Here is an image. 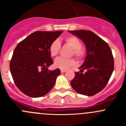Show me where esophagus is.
I'll list each match as a JSON object with an SVG mask.
<instances>
[{"instance_id": "obj_1", "label": "esophagus", "mask_w": 126, "mask_h": 126, "mask_svg": "<svg viewBox=\"0 0 126 126\" xmlns=\"http://www.w3.org/2000/svg\"><path fill=\"white\" fill-rule=\"evenodd\" d=\"M66 70V69H61V72H65Z\"/></svg>"}]
</instances>
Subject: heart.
I'll return each mask as SVG.
<instances>
[{
	"instance_id": "1",
	"label": "heart",
	"mask_w": 126,
	"mask_h": 126,
	"mask_svg": "<svg viewBox=\"0 0 126 126\" xmlns=\"http://www.w3.org/2000/svg\"><path fill=\"white\" fill-rule=\"evenodd\" d=\"M64 41L67 45L72 48L71 55H74L78 59H82L85 55V50L81 46V43L77 37L69 35L64 38ZM61 48V44L58 39H55L52 42L49 48V54L51 57H55L58 54ZM76 64L74 58H64L58 57L55 60L54 66L55 68L61 69H67Z\"/></svg>"
}]
</instances>
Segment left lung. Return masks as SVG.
I'll list each match as a JSON object with an SVG mask.
<instances>
[{
	"mask_svg": "<svg viewBox=\"0 0 126 126\" xmlns=\"http://www.w3.org/2000/svg\"><path fill=\"white\" fill-rule=\"evenodd\" d=\"M85 44L87 56L80 72H75L71 82L72 88L81 94L91 96L98 93L109 82L114 69V60L109 44L90 30L68 31ZM86 70L84 73L83 72Z\"/></svg>",
	"mask_w": 126,
	"mask_h": 126,
	"instance_id": "8db88e82",
	"label": "left lung"
}]
</instances>
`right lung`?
<instances>
[{
	"instance_id": "1",
	"label": "right lung",
	"mask_w": 126,
	"mask_h": 126,
	"mask_svg": "<svg viewBox=\"0 0 126 126\" xmlns=\"http://www.w3.org/2000/svg\"><path fill=\"white\" fill-rule=\"evenodd\" d=\"M63 31H36L18 43L10 63L16 87L32 97L44 96L52 89L60 69L48 67L54 63L49 48Z\"/></svg>"
}]
</instances>
